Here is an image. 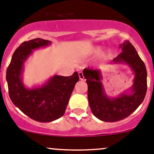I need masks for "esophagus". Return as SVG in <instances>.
I'll use <instances>...</instances> for the list:
<instances>
[{"label": "esophagus", "instance_id": "obj_1", "mask_svg": "<svg viewBox=\"0 0 154 154\" xmlns=\"http://www.w3.org/2000/svg\"><path fill=\"white\" fill-rule=\"evenodd\" d=\"M79 79H80L81 80H84V76L83 72H79Z\"/></svg>", "mask_w": 154, "mask_h": 154}]
</instances>
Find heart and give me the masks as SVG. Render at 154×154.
I'll list each match as a JSON object with an SVG mask.
<instances>
[{
  "mask_svg": "<svg viewBox=\"0 0 154 154\" xmlns=\"http://www.w3.org/2000/svg\"><path fill=\"white\" fill-rule=\"evenodd\" d=\"M99 51H100V49H99V48H95V52H99Z\"/></svg>",
  "mask_w": 154,
  "mask_h": 154,
  "instance_id": "heart-1",
  "label": "heart"
}]
</instances>
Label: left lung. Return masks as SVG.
<instances>
[{
    "label": "left lung",
    "instance_id": "8db88e82",
    "mask_svg": "<svg viewBox=\"0 0 154 154\" xmlns=\"http://www.w3.org/2000/svg\"><path fill=\"white\" fill-rule=\"evenodd\" d=\"M122 51L113 59L116 62H125L134 71L135 78L132 93L123 94L117 98L110 99L104 93L100 71L85 68L83 73L88 85V100L92 112L105 122H116L128 117L138 108L147 92V70L143 61L129 41L120 45Z\"/></svg>",
    "mask_w": 154,
    "mask_h": 154
}]
</instances>
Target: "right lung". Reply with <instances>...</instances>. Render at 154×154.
<instances>
[{
    "label": "right lung",
    "mask_w": 154,
    "mask_h": 154,
    "mask_svg": "<svg viewBox=\"0 0 154 154\" xmlns=\"http://www.w3.org/2000/svg\"><path fill=\"white\" fill-rule=\"evenodd\" d=\"M50 44L37 38L23 42L13 54L7 70L6 81L12 103L25 115L38 122H51L64 115L69 99L79 76L75 72L70 76L54 75L40 88H25L20 75L23 64L33 49Z\"/></svg>",
    "instance_id": "add662e5"
}]
</instances>
